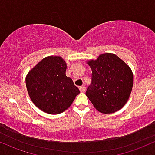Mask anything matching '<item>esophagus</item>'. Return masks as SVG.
Masks as SVG:
<instances>
[{"mask_svg": "<svg viewBox=\"0 0 155 155\" xmlns=\"http://www.w3.org/2000/svg\"><path fill=\"white\" fill-rule=\"evenodd\" d=\"M79 91H80V92H82V93H84V92H85V91H86V87L84 85L79 87Z\"/></svg>", "mask_w": 155, "mask_h": 155, "instance_id": "esophagus-1", "label": "esophagus"}]
</instances>
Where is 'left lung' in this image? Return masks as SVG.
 <instances>
[{"label":"left lung","mask_w":155,"mask_h":155,"mask_svg":"<svg viewBox=\"0 0 155 155\" xmlns=\"http://www.w3.org/2000/svg\"><path fill=\"white\" fill-rule=\"evenodd\" d=\"M92 70L91 84L86 96L98 111L113 113L120 110L129 99L132 86V70L118 56L101 54L96 60L87 61Z\"/></svg>","instance_id":"8db88e82"}]
</instances>
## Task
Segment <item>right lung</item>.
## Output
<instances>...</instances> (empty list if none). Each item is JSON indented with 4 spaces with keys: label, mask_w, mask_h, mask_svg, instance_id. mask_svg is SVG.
Returning a JSON list of instances; mask_svg holds the SVG:
<instances>
[{
    "label": "right lung",
    "mask_w": 155,
    "mask_h": 155,
    "mask_svg": "<svg viewBox=\"0 0 155 155\" xmlns=\"http://www.w3.org/2000/svg\"><path fill=\"white\" fill-rule=\"evenodd\" d=\"M67 64L62 57L50 56L42 59L27 74L25 84L35 106L48 114L67 110L79 93V88L65 75Z\"/></svg>",
    "instance_id": "1"
}]
</instances>
